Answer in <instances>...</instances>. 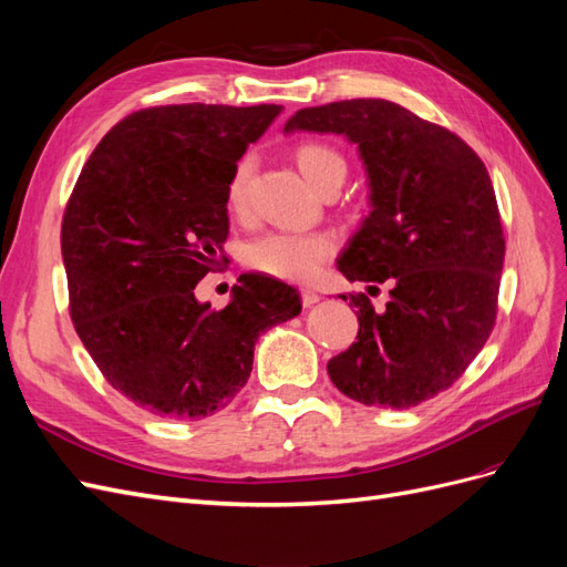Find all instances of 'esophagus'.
Masks as SVG:
<instances>
[{"label": "esophagus", "instance_id": "esophagus-1", "mask_svg": "<svg viewBox=\"0 0 567 567\" xmlns=\"http://www.w3.org/2000/svg\"><path fill=\"white\" fill-rule=\"evenodd\" d=\"M321 300V296L317 293L315 288H302V305L305 307H312V305H317Z\"/></svg>", "mask_w": 567, "mask_h": 567}]
</instances>
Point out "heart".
<instances>
[{"label": "heart", "mask_w": 567, "mask_h": 567, "mask_svg": "<svg viewBox=\"0 0 567 567\" xmlns=\"http://www.w3.org/2000/svg\"><path fill=\"white\" fill-rule=\"evenodd\" d=\"M296 163L302 177L319 188L323 182L346 177V158L340 153L319 142H307L298 146ZM250 175V163L236 165L227 186V200L231 208H241L246 198V182ZM333 241L326 234H298V231H267L250 238L244 248V260L248 267L269 274V277L286 281L312 279L326 257L331 255Z\"/></svg>", "instance_id": "obj_1"}]
</instances>
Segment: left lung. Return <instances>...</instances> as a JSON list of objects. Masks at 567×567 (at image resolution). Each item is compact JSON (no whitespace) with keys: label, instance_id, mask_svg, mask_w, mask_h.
<instances>
[{"label":"left lung","instance_id":"8db88e82","mask_svg":"<svg viewBox=\"0 0 567 567\" xmlns=\"http://www.w3.org/2000/svg\"><path fill=\"white\" fill-rule=\"evenodd\" d=\"M284 132L357 144L371 210L336 265L371 296L375 284L390 286L383 312L350 296L359 333L326 367L333 385L367 406L435 398L483 350L496 319L506 246L487 167L456 134L385 99L302 109Z\"/></svg>","mask_w":567,"mask_h":567}]
</instances>
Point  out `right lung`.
I'll return each instance as SVG.
<instances>
[{"mask_svg":"<svg viewBox=\"0 0 567 567\" xmlns=\"http://www.w3.org/2000/svg\"><path fill=\"white\" fill-rule=\"evenodd\" d=\"M284 106H158L101 140L68 200L61 252L75 331L106 381L163 419L225 409L255 342L300 315V293L244 274L225 310L194 296L229 236L227 186Z\"/></svg>","mask_w":567,"mask_h":567,"instance_id":"right-lung-1","label":"right lung"}]
</instances>
